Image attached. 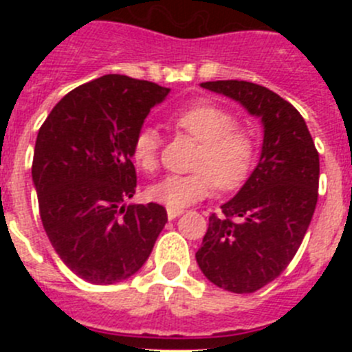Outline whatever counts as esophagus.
Returning a JSON list of instances; mask_svg holds the SVG:
<instances>
[{
	"label": "esophagus",
	"mask_w": 352,
	"mask_h": 352,
	"mask_svg": "<svg viewBox=\"0 0 352 352\" xmlns=\"http://www.w3.org/2000/svg\"><path fill=\"white\" fill-rule=\"evenodd\" d=\"M182 213H183V210H176V208H167V217H169V220L176 219V217H179Z\"/></svg>",
	"instance_id": "1"
}]
</instances>
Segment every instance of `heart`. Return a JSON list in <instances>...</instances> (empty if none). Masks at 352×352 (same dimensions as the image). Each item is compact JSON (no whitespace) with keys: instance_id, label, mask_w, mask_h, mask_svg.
<instances>
[{"instance_id":"obj_1","label":"heart","mask_w":352,"mask_h":352,"mask_svg":"<svg viewBox=\"0 0 352 352\" xmlns=\"http://www.w3.org/2000/svg\"><path fill=\"white\" fill-rule=\"evenodd\" d=\"M173 125L201 144L194 162L195 173L166 176L149 186L155 203L182 210L199 203L214 190H236L256 167L259 144L250 130L239 129L238 118L226 107L211 102H195L170 116ZM133 164L144 173L158 167L160 133L153 126H142L130 146Z\"/></svg>"}]
</instances>
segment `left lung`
I'll return each instance as SVG.
<instances>
[{
    "instance_id": "8db88e82",
    "label": "left lung",
    "mask_w": 352,
    "mask_h": 352,
    "mask_svg": "<svg viewBox=\"0 0 352 352\" xmlns=\"http://www.w3.org/2000/svg\"><path fill=\"white\" fill-rule=\"evenodd\" d=\"M201 86L263 121L259 164L236 197L211 213L195 254L214 285L236 294L256 292L287 268L303 241L317 204L319 153L303 116L272 89L247 80Z\"/></svg>"
}]
</instances>
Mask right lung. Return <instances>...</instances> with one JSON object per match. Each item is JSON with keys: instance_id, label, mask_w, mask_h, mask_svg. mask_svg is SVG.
<instances>
[{"instance_id": "1", "label": "right lung", "mask_w": 352, "mask_h": 352, "mask_svg": "<svg viewBox=\"0 0 352 352\" xmlns=\"http://www.w3.org/2000/svg\"><path fill=\"white\" fill-rule=\"evenodd\" d=\"M167 93L109 74L67 93L40 126L31 166L40 219L56 254L89 284L139 272L166 226L164 206L125 201L138 186L132 139Z\"/></svg>"}]
</instances>
